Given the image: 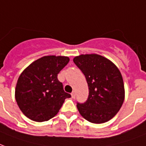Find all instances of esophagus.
Returning a JSON list of instances; mask_svg holds the SVG:
<instances>
[{
    "label": "esophagus",
    "instance_id": "esophagus-1",
    "mask_svg": "<svg viewBox=\"0 0 146 146\" xmlns=\"http://www.w3.org/2000/svg\"><path fill=\"white\" fill-rule=\"evenodd\" d=\"M71 96H72V98H73V99H74V98L76 97V93L74 92V91H73V93H71Z\"/></svg>",
    "mask_w": 146,
    "mask_h": 146
}]
</instances>
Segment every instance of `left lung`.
Returning a JSON list of instances; mask_svg holds the SVG:
<instances>
[{"label": "left lung", "instance_id": "1", "mask_svg": "<svg viewBox=\"0 0 146 146\" xmlns=\"http://www.w3.org/2000/svg\"><path fill=\"white\" fill-rule=\"evenodd\" d=\"M73 62L84 74L89 87L85 103L77 109L85 119L100 124L110 120L119 112L125 98L124 83L117 66L98 54L76 56Z\"/></svg>", "mask_w": 146, "mask_h": 146}]
</instances>
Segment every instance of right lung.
Masks as SVG:
<instances>
[{"label": "right lung", "instance_id": "1", "mask_svg": "<svg viewBox=\"0 0 146 146\" xmlns=\"http://www.w3.org/2000/svg\"><path fill=\"white\" fill-rule=\"evenodd\" d=\"M70 59L45 56L29 65L18 78L15 99L20 110L30 119L44 122L54 117L70 94L63 90L57 79Z\"/></svg>", "mask_w": 146, "mask_h": 146}]
</instances>
